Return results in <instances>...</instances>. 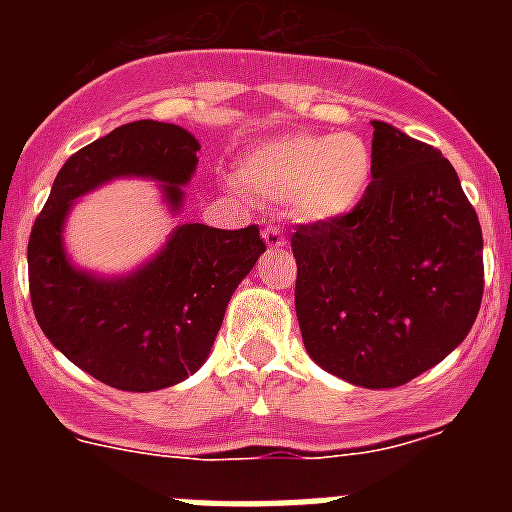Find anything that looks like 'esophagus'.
<instances>
[{"mask_svg":"<svg viewBox=\"0 0 512 512\" xmlns=\"http://www.w3.org/2000/svg\"><path fill=\"white\" fill-rule=\"evenodd\" d=\"M261 238H264V243L269 248H284V246H287V238H284L282 230H277V228H266L264 233H261Z\"/></svg>","mask_w":512,"mask_h":512,"instance_id":"esophagus-1","label":"esophagus"}]
</instances>
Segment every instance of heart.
Wrapping results in <instances>:
<instances>
[{
    "mask_svg": "<svg viewBox=\"0 0 512 512\" xmlns=\"http://www.w3.org/2000/svg\"><path fill=\"white\" fill-rule=\"evenodd\" d=\"M372 174V148L361 135L289 133L251 148L235 182L266 202H287L302 223H333L364 202Z\"/></svg>",
    "mask_w": 512,
    "mask_h": 512,
    "instance_id": "obj_1",
    "label": "heart"
}]
</instances>
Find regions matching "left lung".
<instances>
[{"mask_svg": "<svg viewBox=\"0 0 512 512\" xmlns=\"http://www.w3.org/2000/svg\"><path fill=\"white\" fill-rule=\"evenodd\" d=\"M374 174L351 215L300 225L295 310L307 354L366 390L443 361L482 302V228L454 166L374 120Z\"/></svg>", "mask_w": 512, "mask_h": 512, "instance_id": "obj_1", "label": "left lung"}]
</instances>
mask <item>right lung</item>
<instances>
[{"mask_svg": "<svg viewBox=\"0 0 512 512\" xmlns=\"http://www.w3.org/2000/svg\"><path fill=\"white\" fill-rule=\"evenodd\" d=\"M197 151V138L171 122L120 125L61 166L30 233V297L45 338L117 390L156 392L192 377L266 246L256 225L182 223L138 269L97 274L71 261L63 228L76 200L112 179H151L171 215H182Z\"/></svg>", "mask_w": 512, "mask_h": 512, "instance_id": "add662e5", "label": "right lung"}]
</instances>
